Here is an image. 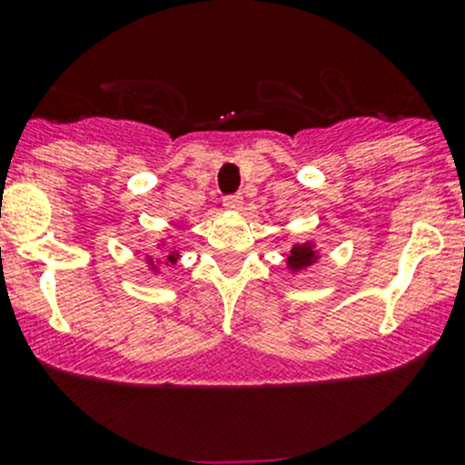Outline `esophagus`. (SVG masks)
<instances>
[{"label": "esophagus", "mask_w": 465, "mask_h": 465, "mask_svg": "<svg viewBox=\"0 0 465 465\" xmlns=\"http://www.w3.org/2000/svg\"><path fill=\"white\" fill-rule=\"evenodd\" d=\"M241 204H242V195L241 193L227 195V198L223 200V206H224V209H229V211H238V209H241Z\"/></svg>", "instance_id": "1"}]
</instances>
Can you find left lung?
I'll return each instance as SVG.
<instances>
[{
    "instance_id": "obj_1",
    "label": "left lung",
    "mask_w": 465,
    "mask_h": 465,
    "mask_svg": "<svg viewBox=\"0 0 465 465\" xmlns=\"http://www.w3.org/2000/svg\"><path fill=\"white\" fill-rule=\"evenodd\" d=\"M315 261H317V252L311 242H306V245H294L288 254V267L294 272L303 270V267H308Z\"/></svg>"
}]
</instances>
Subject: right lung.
<instances>
[{"label":"right lung","instance_id":"right-lung-1","mask_svg":"<svg viewBox=\"0 0 465 465\" xmlns=\"http://www.w3.org/2000/svg\"><path fill=\"white\" fill-rule=\"evenodd\" d=\"M177 256H180V254H177V252H168L166 261H168V262H175V261H177Z\"/></svg>","mask_w":465,"mask_h":465}]
</instances>
